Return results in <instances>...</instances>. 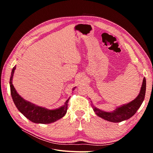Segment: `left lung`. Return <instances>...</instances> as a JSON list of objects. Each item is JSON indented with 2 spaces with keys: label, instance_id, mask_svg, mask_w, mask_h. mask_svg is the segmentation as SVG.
<instances>
[{
  "label": "left lung",
  "instance_id": "8db88e82",
  "mask_svg": "<svg viewBox=\"0 0 153 153\" xmlns=\"http://www.w3.org/2000/svg\"><path fill=\"white\" fill-rule=\"evenodd\" d=\"M146 89V78H143L139 94L135 100L131 101L130 103L117 108L112 112H103V111L94 107V105L92 106V108L98 116L106 120V121L113 123H119L125 121V120H127L132 117L136 113L137 110L140 108L145 98Z\"/></svg>",
  "mask_w": 153,
  "mask_h": 153
}]
</instances>
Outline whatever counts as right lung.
<instances>
[{
    "label": "right lung",
    "mask_w": 153,
    "mask_h": 153,
    "mask_svg": "<svg viewBox=\"0 0 153 153\" xmlns=\"http://www.w3.org/2000/svg\"><path fill=\"white\" fill-rule=\"evenodd\" d=\"M15 69L16 66L12 69L10 80L11 94L16 108L25 117L35 123L49 124L57 121L58 119L65 115L67 112L68 103L69 98L67 100L66 103L61 108L55 110H48L45 108L41 107L23 99L17 93L12 84L13 76Z\"/></svg>",
    "instance_id": "obj_1"
}]
</instances>
